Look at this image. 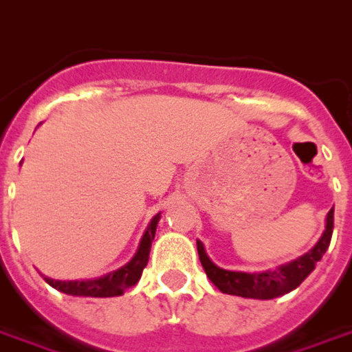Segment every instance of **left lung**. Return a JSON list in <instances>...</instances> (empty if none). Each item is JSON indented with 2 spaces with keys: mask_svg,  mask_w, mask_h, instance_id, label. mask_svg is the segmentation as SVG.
I'll return each instance as SVG.
<instances>
[{
  "mask_svg": "<svg viewBox=\"0 0 352 352\" xmlns=\"http://www.w3.org/2000/svg\"><path fill=\"white\" fill-rule=\"evenodd\" d=\"M333 230V209L326 214V226L322 236L309 252L302 254L300 258L292 260L288 264H283L275 270H267L262 273H247V272H232L217 265L213 260L207 256L206 247L201 241H196L198 245L199 262L206 270L207 277L211 279L214 287L224 294L241 296V298H252V300H273L279 296L288 294L302 285V280L309 275L315 265L330 245Z\"/></svg>",
  "mask_w": 352,
  "mask_h": 352,
  "instance_id": "8db88e82",
  "label": "left lung"
}]
</instances>
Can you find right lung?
Segmentation results:
<instances>
[{
  "instance_id": "obj_1",
  "label": "right lung",
  "mask_w": 352,
  "mask_h": 352,
  "mask_svg": "<svg viewBox=\"0 0 352 352\" xmlns=\"http://www.w3.org/2000/svg\"><path fill=\"white\" fill-rule=\"evenodd\" d=\"M162 213L154 214L153 221L148 222L145 234L139 241V247L133 258L124 264L122 267H118L115 272L107 273L103 277L98 279H80V280H60L52 279L43 275L45 280L49 283L50 287L56 288L60 292L69 296H85V298H113V296L124 294L128 288H131L139 279L141 273L145 270L146 262H148V254H151V245H153L154 234H156V226L160 221Z\"/></svg>"
}]
</instances>
